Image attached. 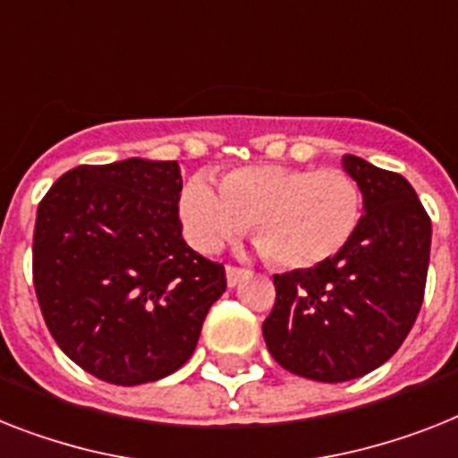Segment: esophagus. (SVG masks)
<instances>
[{
  "label": "esophagus",
  "mask_w": 458,
  "mask_h": 458,
  "mask_svg": "<svg viewBox=\"0 0 458 458\" xmlns=\"http://www.w3.org/2000/svg\"><path fill=\"white\" fill-rule=\"evenodd\" d=\"M248 276V271L245 269H238V267H226V285L229 288H236L238 283H241V278H245Z\"/></svg>",
  "instance_id": "esophagus-1"
}]
</instances>
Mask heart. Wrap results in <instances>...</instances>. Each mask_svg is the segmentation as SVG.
<instances>
[{"label": "heart", "instance_id": "b5f03b06", "mask_svg": "<svg viewBox=\"0 0 458 458\" xmlns=\"http://www.w3.org/2000/svg\"><path fill=\"white\" fill-rule=\"evenodd\" d=\"M356 180L339 168L248 165L226 173L220 189L203 175L184 184V233L196 250L215 252L252 225L271 262L311 269L349 243L360 222Z\"/></svg>", "mask_w": 458, "mask_h": 458}]
</instances>
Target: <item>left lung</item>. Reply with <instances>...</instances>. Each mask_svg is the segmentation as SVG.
<instances>
[{
	"label": "left lung",
	"mask_w": 458,
	"mask_h": 458,
	"mask_svg": "<svg viewBox=\"0 0 458 458\" xmlns=\"http://www.w3.org/2000/svg\"><path fill=\"white\" fill-rule=\"evenodd\" d=\"M362 194L356 233L327 262L274 276L262 332L274 360L306 379L339 384L400 349L424 301L430 217L405 177L342 158Z\"/></svg>",
	"instance_id": "obj_1"
}]
</instances>
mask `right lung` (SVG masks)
Here are the masks:
<instances>
[{"mask_svg":"<svg viewBox=\"0 0 458 458\" xmlns=\"http://www.w3.org/2000/svg\"><path fill=\"white\" fill-rule=\"evenodd\" d=\"M177 161L79 165L37 210L32 276L48 332L116 386L164 379L191 358L225 267L182 238Z\"/></svg>","mask_w":458,"mask_h":458,"instance_id":"add662e5","label":"right lung"}]
</instances>
